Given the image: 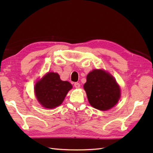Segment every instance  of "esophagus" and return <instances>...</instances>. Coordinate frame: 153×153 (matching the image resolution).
I'll use <instances>...</instances> for the list:
<instances>
[{"instance_id":"esophagus-1","label":"esophagus","mask_w":153,"mask_h":153,"mask_svg":"<svg viewBox=\"0 0 153 153\" xmlns=\"http://www.w3.org/2000/svg\"><path fill=\"white\" fill-rule=\"evenodd\" d=\"M74 87H76V88L78 89V88H79V87H80V84L79 83H74Z\"/></svg>"}]
</instances>
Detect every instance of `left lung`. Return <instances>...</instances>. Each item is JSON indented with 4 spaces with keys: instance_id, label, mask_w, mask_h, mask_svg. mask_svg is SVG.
Returning a JSON list of instances; mask_svg holds the SVG:
<instances>
[{
    "instance_id": "obj_1",
    "label": "left lung",
    "mask_w": 153,
    "mask_h": 153,
    "mask_svg": "<svg viewBox=\"0 0 153 153\" xmlns=\"http://www.w3.org/2000/svg\"><path fill=\"white\" fill-rule=\"evenodd\" d=\"M83 88L90 105L104 111L114 106L121 95L114 77L102 70H93L89 73Z\"/></svg>"
}]
</instances>
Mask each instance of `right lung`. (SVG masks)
<instances>
[{
	"mask_svg": "<svg viewBox=\"0 0 153 153\" xmlns=\"http://www.w3.org/2000/svg\"><path fill=\"white\" fill-rule=\"evenodd\" d=\"M71 88V84L62 81L57 73L48 72L36 83L34 90L39 102L44 108L51 109L62 103Z\"/></svg>",
	"mask_w": 153,
	"mask_h": 153,
	"instance_id": "right-lung-1",
	"label": "right lung"
}]
</instances>
